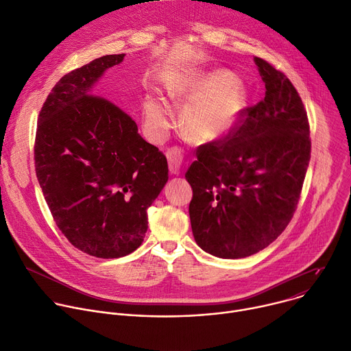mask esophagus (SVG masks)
Wrapping results in <instances>:
<instances>
[{
	"label": "esophagus",
	"instance_id": "obj_1",
	"mask_svg": "<svg viewBox=\"0 0 351 351\" xmlns=\"http://www.w3.org/2000/svg\"><path fill=\"white\" fill-rule=\"evenodd\" d=\"M167 156V160H169V169L173 174H177L178 170H180V166L182 163V159H184V154L182 152L178 149V147H171L167 150L166 153Z\"/></svg>",
	"mask_w": 351,
	"mask_h": 351
}]
</instances>
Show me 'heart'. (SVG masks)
Masks as SVG:
<instances>
[{
	"label": "heart",
	"mask_w": 351,
	"mask_h": 351,
	"mask_svg": "<svg viewBox=\"0 0 351 351\" xmlns=\"http://www.w3.org/2000/svg\"><path fill=\"white\" fill-rule=\"evenodd\" d=\"M173 100L189 99L180 114L182 134L195 142H210L226 135L240 119L247 101L243 82L224 71L191 77L169 90ZM145 127L152 139L160 141L173 125V114L160 100L149 97L143 104Z\"/></svg>",
	"instance_id": "b5f03b06"
}]
</instances>
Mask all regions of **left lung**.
I'll use <instances>...</instances> for the list:
<instances>
[{
  "label": "left lung",
  "instance_id": "8db88e82",
  "mask_svg": "<svg viewBox=\"0 0 351 351\" xmlns=\"http://www.w3.org/2000/svg\"><path fill=\"white\" fill-rule=\"evenodd\" d=\"M266 92L220 139L201 145L185 173L193 239L206 252L245 258L290 223L311 159L309 123L289 77L255 57Z\"/></svg>",
  "mask_w": 351,
  "mask_h": 351
}]
</instances>
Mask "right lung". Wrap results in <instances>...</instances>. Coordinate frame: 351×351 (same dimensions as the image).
<instances>
[{
  "label": "right lung",
  "mask_w": 351,
  "mask_h": 351,
  "mask_svg": "<svg viewBox=\"0 0 351 351\" xmlns=\"http://www.w3.org/2000/svg\"><path fill=\"white\" fill-rule=\"evenodd\" d=\"M124 56L64 75L38 114L34 139L36 176L57 227L75 248L104 259L142 244L146 210L169 180L166 156L138 134L132 117L93 93Z\"/></svg>",
  "instance_id": "add662e5"
}]
</instances>
